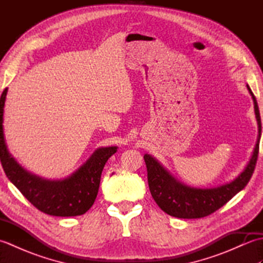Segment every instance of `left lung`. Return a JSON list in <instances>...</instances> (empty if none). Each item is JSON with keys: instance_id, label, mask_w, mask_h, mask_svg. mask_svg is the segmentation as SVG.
Segmentation results:
<instances>
[{"instance_id": "1", "label": "left lung", "mask_w": 263, "mask_h": 263, "mask_svg": "<svg viewBox=\"0 0 263 263\" xmlns=\"http://www.w3.org/2000/svg\"><path fill=\"white\" fill-rule=\"evenodd\" d=\"M248 90L253 99L254 114L258 123V139L252 156L243 172L233 181L215 187H193L185 185L173 176L159 161L153 156H143L148 172V184L156 203L166 214L176 218L193 219L211 215L227 203L234 195L247 186L254 172L259 154V143L261 138V119L258 103L250 87Z\"/></svg>"}]
</instances>
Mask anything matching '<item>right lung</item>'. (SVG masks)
I'll list each match as a JSON object with an SVG mask.
<instances>
[{
    "label": "right lung",
    "mask_w": 263,
    "mask_h": 263,
    "mask_svg": "<svg viewBox=\"0 0 263 263\" xmlns=\"http://www.w3.org/2000/svg\"><path fill=\"white\" fill-rule=\"evenodd\" d=\"M8 88L0 98V159L13 185L38 210L58 217L86 214L96 200L106 161L117 152L116 146L95 150L86 163L62 180H47L25 170L9 153L4 139L3 114Z\"/></svg>",
    "instance_id": "right-lung-1"
}]
</instances>
